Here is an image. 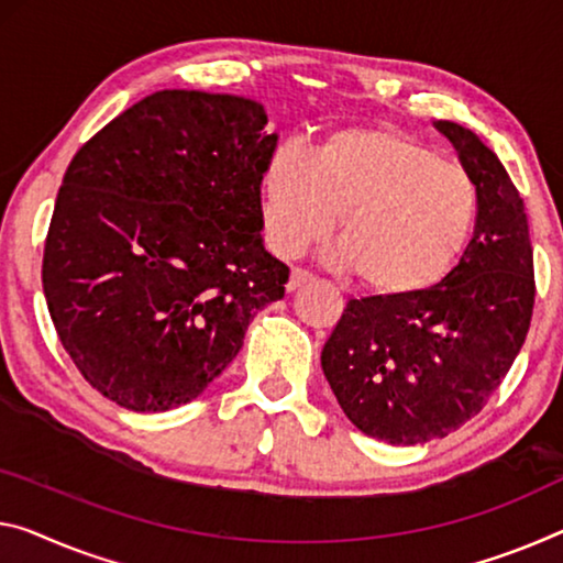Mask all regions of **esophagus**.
I'll list each match as a JSON object with an SVG mask.
<instances>
[{
    "instance_id": "34e87169",
    "label": "esophagus",
    "mask_w": 563,
    "mask_h": 563,
    "mask_svg": "<svg viewBox=\"0 0 563 563\" xmlns=\"http://www.w3.org/2000/svg\"><path fill=\"white\" fill-rule=\"evenodd\" d=\"M314 282V276H311L309 272H301V269H291L289 274V282H287V289L289 291H297L301 287H307V284Z\"/></svg>"
}]
</instances>
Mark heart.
I'll return each mask as SVG.
<instances>
[{
	"instance_id": "1",
	"label": "heart",
	"mask_w": 563,
	"mask_h": 563,
	"mask_svg": "<svg viewBox=\"0 0 563 563\" xmlns=\"http://www.w3.org/2000/svg\"><path fill=\"white\" fill-rule=\"evenodd\" d=\"M258 194L274 254H301L340 216L334 264L387 299L445 282L471 244L481 206L468 170L395 128H340L309 155L276 145Z\"/></svg>"
}]
</instances>
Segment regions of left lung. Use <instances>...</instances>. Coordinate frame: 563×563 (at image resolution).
Returning a JSON list of instances; mask_svg holds the SVG:
<instances>
[{"label":"left lung","mask_w":563,"mask_h":563,"mask_svg":"<svg viewBox=\"0 0 563 563\" xmlns=\"http://www.w3.org/2000/svg\"><path fill=\"white\" fill-rule=\"evenodd\" d=\"M432 125L478 186L471 244L435 289L350 299L322 350L352 426L390 445L445 438L481 412L523 347L536 297L529 219L504 163L468 128Z\"/></svg>","instance_id":"left-lung-1"}]
</instances>
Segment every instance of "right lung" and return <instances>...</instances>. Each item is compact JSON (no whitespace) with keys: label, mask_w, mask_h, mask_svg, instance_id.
<instances>
[{"label":"right lung","mask_w":563,"mask_h":563,"mask_svg":"<svg viewBox=\"0 0 563 563\" xmlns=\"http://www.w3.org/2000/svg\"><path fill=\"white\" fill-rule=\"evenodd\" d=\"M262 102L161 90L92 135L63 178L42 287L59 342L120 408L196 400L244 344L289 266L262 236L279 135Z\"/></svg>","instance_id":"1"}]
</instances>
